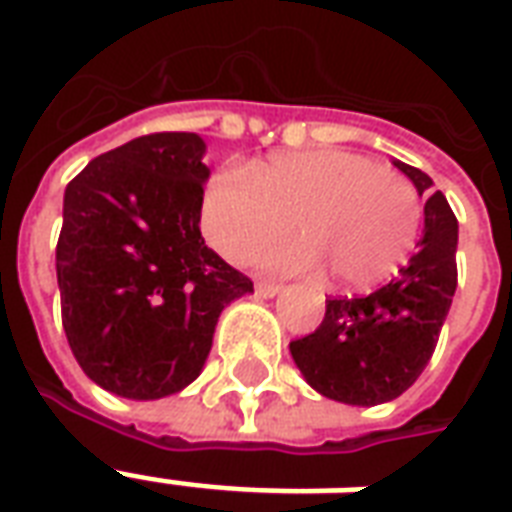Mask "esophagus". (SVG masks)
I'll list each match as a JSON object with an SVG mask.
<instances>
[{"mask_svg": "<svg viewBox=\"0 0 512 512\" xmlns=\"http://www.w3.org/2000/svg\"><path fill=\"white\" fill-rule=\"evenodd\" d=\"M256 294L264 299H272L275 294H280V286L278 283H270V280H259V283H256Z\"/></svg>", "mask_w": 512, "mask_h": 512, "instance_id": "obj_1", "label": "esophagus"}]
</instances>
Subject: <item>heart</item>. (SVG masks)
Instances as JSON below:
<instances>
[{
  "instance_id": "b5f03b06",
  "label": "heart",
  "mask_w": 512,
  "mask_h": 512,
  "mask_svg": "<svg viewBox=\"0 0 512 512\" xmlns=\"http://www.w3.org/2000/svg\"><path fill=\"white\" fill-rule=\"evenodd\" d=\"M424 224L416 186L391 167L340 148L278 153L251 169H218L202 197V232L229 261L261 256L278 272H321L364 291L410 259Z\"/></svg>"
}]
</instances>
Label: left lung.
Wrapping results in <instances>:
<instances>
[{
    "mask_svg": "<svg viewBox=\"0 0 512 512\" xmlns=\"http://www.w3.org/2000/svg\"><path fill=\"white\" fill-rule=\"evenodd\" d=\"M394 167L418 194L432 178L405 161ZM459 221L448 199L434 191L424 205V237L399 278L370 297L326 299L321 326L288 345L310 386L345 405H383L413 386L429 364L456 294Z\"/></svg>",
    "mask_w": 512,
    "mask_h": 512,
    "instance_id": "1",
    "label": "left lung"
}]
</instances>
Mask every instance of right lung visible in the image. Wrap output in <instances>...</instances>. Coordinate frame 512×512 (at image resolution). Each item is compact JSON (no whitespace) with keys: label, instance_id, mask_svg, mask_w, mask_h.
I'll list each match as a JSON object with an SVG mask.
<instances>
[{"label":"right lung","instance_id":"1","mask_svg":"<svg viewBox=\"0 0 512 512\" xmlns=\"http://www.w3.org/2000/svg\"><path fill=\"white\" fill-rule=\"evenodd\" d=\"M205 151L194 132L145 134L88 161L64 191L61 321L83 372L115 397L194 383L218 315L253 294L199 232Z\"/></svg>","mask_w":512,"mask_h":512}]
</instances>
